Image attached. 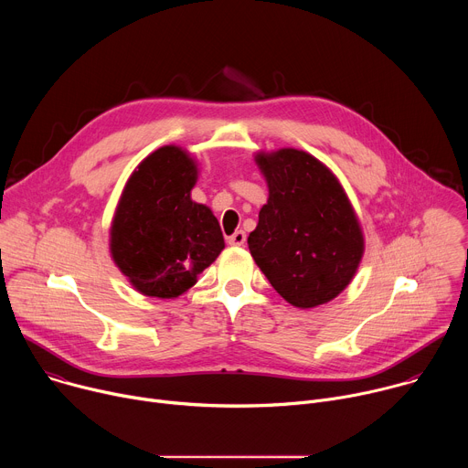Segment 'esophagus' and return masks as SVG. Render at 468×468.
I'll return each instance as SVG.
<instances>
[{
	"label": "esophagus",
	"mask_w": 468,
	"mask_h": 468,
	"mask_svg": "<svg viewBox=\"0 0 468 468\" xmlns=\"http://www.w3.org/2000/svg\"><path fill=\"white\" fill-rule=\"evenodd\" d=\"M228 242H229L231 246H242V244L246 242V233L239 229V231H235L233 235L228 237Z\"/></svg>",
	"instance_id": "1"
}]
</instances>
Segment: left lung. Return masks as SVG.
Instances as JSON below:
<instances>
[{
	"mask_svg": "<svg viewBox=\"0 0 468 468\" xmlns=\"http://www.w3.org/2000/svg\"><path fill=\"white\" fill-rule=\"evenodd\" d=\"M255 165L269 186L248 237L255 264L298 309L337 298L365 253L361 222L339 177L296 148L257 152Z\"/></svg>",
	"mask_w": 468,
	"mask_h": 468,
	"instance_id": "left-lung-1",
	"label": "left lung"
}]
</instances>
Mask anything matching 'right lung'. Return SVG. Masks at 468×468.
Listing matches in <instances>:
<instances>
[{
    "instance_id": "add662e5",
    "label": "right lung",
    "mask_w": 468,
    "mask_h": 468,
    "mask_svg": "<svg viewBox=\"0 0 468 468\" xmlns=\"http://www.w3.org/2000/svg\"><path fill=\"white\" fill-rule=\"evenodd\" d=\"M197 174V161L168 144L144 157L123 185L109 251L118 271L144 296H181L226 248L211 207L190 197Z\"/></svg>"
}]
</instances>
